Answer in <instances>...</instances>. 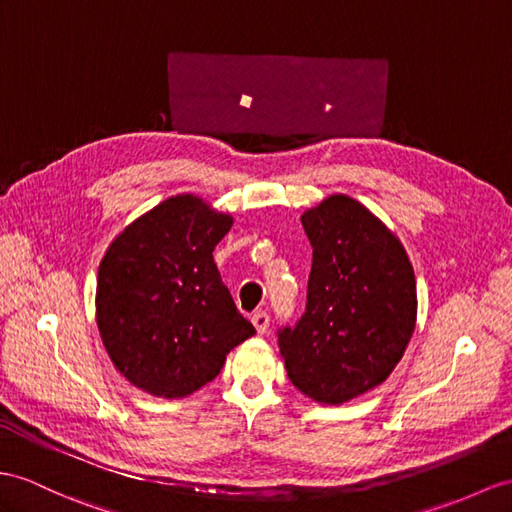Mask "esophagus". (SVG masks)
Segmentation results:
<instances>
[{
	"mask_svg": "<svg viewBox=\"0 0 512 512\" xmlns=\"http://www.w3.org/2000/svg\"><path fill=\"white\" fill-rule=\"evenodd\" d=\"M252 323L258 334H265L269 330V315L265 313V310H258V313L252 315Z\"/></svg>",
	"mask_w": 512,
	"mask_h": 512,
	"instance_id": "obj_1",
	"label": "esophagus"
}]
</instances>
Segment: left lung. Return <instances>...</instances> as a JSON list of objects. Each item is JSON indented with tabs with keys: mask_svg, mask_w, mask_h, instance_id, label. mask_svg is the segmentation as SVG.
Here are the masks:
<instances>
[{
	"mask_svg": "<svg viewBox=\"0 0 512 512\" xmlns=\"http://www.w3.org/2000/svg\"><path fill=\"white\" fill-rule=\"evenodd\" d=\"M313 245L306 313L278 334L291 382L319 404L376 389L400 363L417 321L415 271L402 241L354 197L304 210Z\"/></svg>",
	"mask_w": 512,
	"mask_h": 512,
	"instance_id": "left-lung-1",
	"label": "left lung"
}]
</instances>
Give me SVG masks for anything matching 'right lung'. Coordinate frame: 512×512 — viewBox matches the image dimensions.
I'll return each instance as SVG.
<instances>
[{
  "instance_id": "add662e5",
  "label": "right lung",
  "mask_w": 512,
  "mask_h": 512,
  "mask_svg": "<svg viewBox=\"0 0 512 512\" xmlns=\"http://www.w3.org/2000/svg\"><path fill=\"white\" fill-rule=\"evenodd\" d=\"M234 217L180 193L136 217L99 263L95 317L121 376L178 400L213 382L256 330L236 310L213 260Z\"/></svg>"
}]
</instances>
